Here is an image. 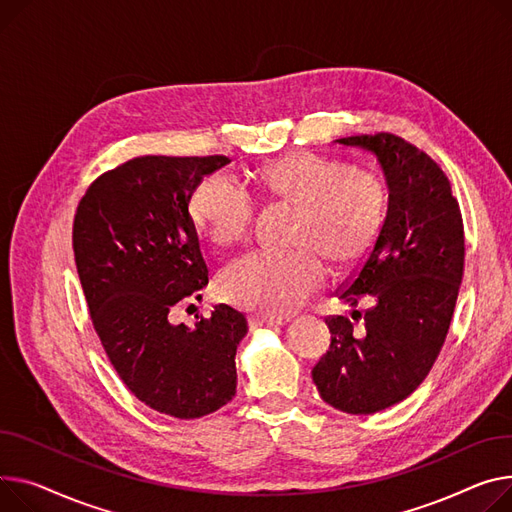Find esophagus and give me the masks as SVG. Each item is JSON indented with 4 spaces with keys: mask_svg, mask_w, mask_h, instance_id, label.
Masks as SVG:
<instances>
[{
    "mask_svg": "<svg viewBox=\"0 0 512 512\" xmlns=\"http://www.w3.org/2000/svg\"><path fill=\"white\" fill-rule=\"evenodd\" d=\"M288 321H290L288 317H274V315H253V319H251V323L255 327H278Z\"/></svg>",
    "mask_w": 512,
    "mask_h": 512,
    "instance_id": "34e87169",
    "label": "esophagus"
}]
</instances>
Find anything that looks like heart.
<instances>
[{
  "instance_id": "obj_1",
  "label": "heart",
  "mask_w": 512,
  "mask_h": 512,
  "mask_svg": "<svg viewBox=\"0 0 512 512\" xmlns=\"http://www.w3.org/2000/svg\"><path fill=\"white\" fill-rule=\"evenodd\" d=\"M257 187L298 210L292 251H251L232 259L218 276L224 300L284 315L311 296L325 278L322 255L333 267L362 261L383 226V187L354 175L339 160L296 152L255 170ZM189 218L218 247L243 241L253 220V199L226 175L203 179L189 197Z\"/></svg>"
}]
</instances>
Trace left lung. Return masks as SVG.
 I'll return each instance as SVG.
<instances>
[{
  "mask_svg": "<svg viewBox=\"0 0 512 512\" xmlns=\"http://www.w3.org/2000/svg\"><path fill=\"white\" fill-rule=\"evenodd\" d=\"M377 158L389 191L387 216L370 253L339 298L372 306L356 329L327 317L331 344L313 381L335 410L374 414L410 397L445 344L463 278L465 236L459 203L440 166L393 133L335 140Z\"/></svg>",
  "mask_w": 512,
  "mask_h": 512,
  "instance_id": "obj_1",
  "label": "left lung"
}]
</instances>
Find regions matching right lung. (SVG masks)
I'll return each instance as SVG.
<instances>
[{
    "label": "right lung",
    "instance_id": "1",
    "mask_svg": "<svg viewBox=\"0 0 512 512\" xmlns=\"http://www.w3.org/2000/svg\"><path fill=\"white\" fill-rule=\"evenodd\" d=\"M226 156H140L100 175L80 199L74 255L92 325L125 387L152 410L193 420L236 393L247 317L228 304L187 327L173 306L201 298L208 265L189 218L193 189Z\"/></svg>",
    "mask_w": 512,
    "mask_h": 512
}]
</instances>
